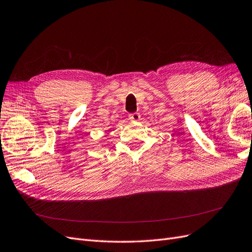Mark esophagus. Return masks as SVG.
<instances>
[{
	"label": "esophagus",
	"instance_id": "34e87169",
	"mask_svg": "<svg viewBox=\"0 0 252 252\" xmlns=\"http://www.w3.org/2000/svg\"><path fill=\"white\" fill-rule=\"evenodd\" d=\"M128 118L132 121H138L140 119V114L139 113H132V114L128 115Z\"/></svg>",
	"mask_w": 252,
	"mask_h": 252
}]
</instances>
